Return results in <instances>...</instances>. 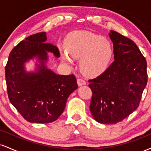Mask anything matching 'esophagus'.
<instances>
[{
  "label": "esophagus",
  "instance_id": "1",
  "mask_svg": "<svg viewBox=\"0 0 151 151\" xmlns=\"http://www.w3.org/2000/svg\"><path fill=\"white\" fill-rule=\"evenodd\" d=\"M77 84L79 86H82L86 84V81L81 78H78L77 79Z\"/></svg>",
  "mask_w": 151,
  "mask_h": 151
}]
</instances>
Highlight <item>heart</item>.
<instances>
[{"mask_svg": "<svg viewBox=\"0 0 151 151\" xmlns=\"http://www.w3.org/2000/svg\"><path fill=\"white\" fill-rule=\"evenodd\" d=\"M65 52H62L64 62L70 64L72 58L79 59V67L86 75L101 73L113 55L112 45L105 37L87 31H77L69 35L65 41Z\"/></svg>", "mask_w": 151, "mask_h": 151, "instance_id": "obj_1", "label": "heart"}]
</instances>
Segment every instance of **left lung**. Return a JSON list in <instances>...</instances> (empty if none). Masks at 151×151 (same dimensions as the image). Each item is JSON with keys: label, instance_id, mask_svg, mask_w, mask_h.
<instances>
[{"label": "left lung", "instance_id": "left-lung-1", "mask_svg": "<svg viewBox=\"0 0 151 151\" xmlns=\"http://www.w3.org/2000/svg\"><path fill=\"white\" fill-rule=\"evenodd\" d=\"M114 61L97 77L89 79L90 111L97 122L123 121L139 106L148 81L147 62L133 40L115 31L109 34Z\"/></svg>", "mask_w": 151, "mask_h": 151}]
</instances>
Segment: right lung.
Masks as SVG:
<instances>
[{
    "label": "right lung",
    "instance_id": "obj_1",
    "mask_svg": "<svg viewBox=\"0 0 151 151\" xmlns=\"http://www.w3.org/2000/svg\"><path fill=\"white\" fill-rule=\"evenodd\" d=\"M45 32L26 37L13 47L5 67L10 103L26 121L47 124L56 121L65 108L68 96L78 85L75 76L59 75L45 66L47 55L60 56L57 46L46 42ZM38 56L41 65L37 73H26L24 63Z\"/></svg>",
    "mask_w": 151,
    "mask_h": 151
}]
</instances>
